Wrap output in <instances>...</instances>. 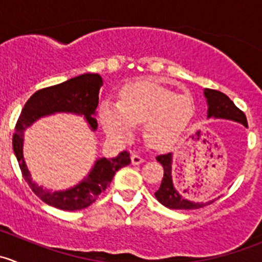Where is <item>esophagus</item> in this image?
Here are the masks:
<instances>
[{
	"label": "esophagus",
	"mask_w": 262,
	"mask_h": 262,
	"mask_svg": "<svg viewBox=\"0 0 262 262\" xmlns=\"http://www.w3.org/2000/svg\"><path fill=\"white\" fill-rule=\"evenodd\" d=\"M130 162L132 165H141V163L144 162V158L141 157L139 155H132Z\"/></svg>",
	"instance_id": "obj_1"
}]
</instances>
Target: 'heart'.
<instances>
[{"label":"heart","mask_w":262,"mask_h":262,"mask_svg":"<svg viewBox=\"0 0 262 262\" xmlns=\"http://www.w3.org/2000/svg\"><path fill=\"white\" fill-rule=\"evenodd\" d=\"M194 115L189 95L173 94L156 81L143 80L124 87L120 101L104 100L99 118L105 133L116 142L133 137L136 124L144 123L143 132L152 147L172 146L187 128Z\"/></svg>","instance_id":"heart-1"}]
</instances>
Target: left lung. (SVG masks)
Wrapping results in <instances>:
<instances>
[{
    "label": "left lung",
    "mask_w": 262,
    "mask_h": 262,
    "mask_svg": "<svg viewBox=\"0 0 262 262\" xmlns=\"http://www.w3.org/2000/svg\"><path fill=\"white\" fill-rule=\"evenodd\" d=\"M204 96L207 99L208 105V119H226V120L237 121V123H241L242 125L247 128L246 115L233 104V101L227 95H224L221 91H216V90L205 89ZM172 153H167V155H161L156 158L163 167L162 182H161L160 189L155 192L158 202L165 205L166 208H170V209L185 210L199 209V208L213 203L214 200H210L208 203L192 200L187 198V195L182 194L176 189L172 179Z\"/></svg>",
    "instance_id": "left-lung-1"
}]
</instances>
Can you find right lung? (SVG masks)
I'll return each instance as SVG.
<instances>
[{"label": "right lung", "mask_w": 262, "mask_h": 262, "mask_svg": "<svg viewBox=\"0 0 262 262\" xmlns=\"http://www.w3.org/2000/svg\"><path fill=\"white\" fill-rule=\"evenodd\" d=\"M102 77L97 73H83L55 86L36 91L26 101L15 126L12 148L17 158L24 179L34 192L50 207L62 210H81L91 205L114 178L115 172L130 163L129 153L120 152L114 158H97L90 172L75 186L66 190L44 189L31 178V173L24 158V134L30 125L39 119L58 113H68L83 116L92 132L97 129L95 119L99 104L100 87Z\"/></svg>", "instance_id": "obj_1"}]
</instances>
